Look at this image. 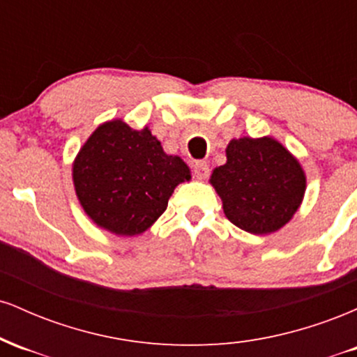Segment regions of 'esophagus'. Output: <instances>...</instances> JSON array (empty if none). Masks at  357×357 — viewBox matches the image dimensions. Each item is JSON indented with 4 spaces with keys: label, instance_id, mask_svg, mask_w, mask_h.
<instances>
[{
    "label": "esophagus",
    "instance_id": "1",
    "mask_svg": "<svg viewBox=\"0 0 357 357\" xmlns=\"http://www.w3.org/2000/svg\"><path fill=\"white\" fill-rule=\"evenodd\" d=\"M192 171H195L196 178L204 179L208 178V174H210V166H208L204 161H196L195 165H192Z\"/></svg>",
    "mask_w": 357,
    "mask_h": 357
}]
</instances>
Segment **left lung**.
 <instances>
[{
	"instance_id": "left-lung-1",
	"label": "left lung",
	"mask_w": 357,
	"mask_h": 357,
	"mask_svg": "<svg viewBox=\"0 0 357 357\" xmlns=\"http://www.w3.org/2000/svg\"><path fill=\"white\" fill-rule=\"evenodd\" d=\"M210 183L227 218L253 235L280 230L305 192L301 162L272 137L231 139L227 165L213 171Z\"/></svg>"
}]
</instances>
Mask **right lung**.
<instances>
[{"instance_id":"obj_1","label":"right lung","mask_w":357,"mask_h":357,"mask_svg":"<svg viewBox=\"0 0 357 357\" xmlns=\"http://www.w3.org/2000/svg\"><path fill=\"white\" fill-rule=\"evenodd\" d=\"M73 186L89 218L114 235L144 233L162 215L191 171L179 155L162 151L144 127L121 119L97 127L73 161Z\"/></svg>"}]
</instances>
